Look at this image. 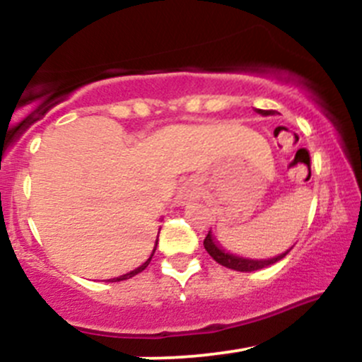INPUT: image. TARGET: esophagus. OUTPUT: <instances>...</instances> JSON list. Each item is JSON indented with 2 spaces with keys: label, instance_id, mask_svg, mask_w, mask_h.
Wrapping results in <instances>:
<instances>
[{
  "label": "esophagus",
  "instance_id": "1",
  "mask_svg": "<svg viewBox=\"0 0 362 362\" xmlns=\"http://www.w3.org/2000/svg\"><path fill=\"white\" fill-rule=\"evenodd\" d=\"M192 199H194L192 190H190L189 187H184V189L180 190V194H178V204H187V202H190Z\"/></svg>",
  "mask_w": 362,
  "mask_h": 362
}]
</instances>
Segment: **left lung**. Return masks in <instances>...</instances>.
<instances>
[{
	"instance_id": "left-lung-1",
	"label": "left lung",
	"mask_w": 362,
	"mask_h": 362,
	"mask_svg": "<svg viewBox=\"0 0 362 362\" xmlns=\"http://www.w3.org/2000/svg\"><path fill=\"white\" fill-rule=\"evenodd\" d=\"M262 115H271L274 114L272 110H259ZM204 248L207 250L213 259L218 262V264L224 265V267L228 269H233V271H240V272H253V271H259V269H264L267 267V265H272L276 264V262H279L281 259H284L286 255H288V252L281 253V255L274 257V259H265V260H252V259H243V257H238V255H233V253L230 252H224L221 247H218V243L214 242L213 235H211V231L207 233V236L204 238Z\"/></svg>"
}]
</instances>
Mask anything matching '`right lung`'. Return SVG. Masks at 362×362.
<instances>
[{
    "label": "right lung",
    "mask_w": 362,
    "mask_h": 362,
    "mask_svg": "<svg viewBox=\"0 0 362 362\" xmlns=\"http://www.w3.org/2000/svg\"><path fill=\"white\" fill-rule=\"evenodd\" d=\"M156 243H158V242H156ZM155 250H156V245H155ZM155 250H153V253H155ZM153 253H151V257H153ZM151 257H149V259H148L146 262H144V264H143V265H139V267H138V269H134V271H131V272L124 274V276H120V277H115V279H114V281H124V279H131V277H134V276H136V274L143 272V271H144V269H146V267H148V265H149V262H151Z\"/></svg>",
    "instance_id": "add662e5"
}]
</instances>
